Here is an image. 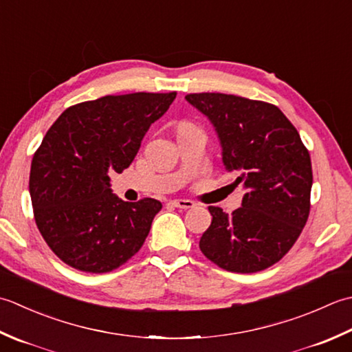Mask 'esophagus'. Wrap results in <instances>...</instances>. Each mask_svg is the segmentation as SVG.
Returning <instances> with one entry per match:
<instances>
[{"instance_id":"34e87169","label":"esophagus","mask_w":352,"mask_h":352,"mask_svg":"<svg viewBox=\"0 0 352 352\" xmlns=\"http://www.w3.org/2000/svg\"><path fill=\"white\" fill-rule=\"evenodd\" d=\"M170 204L176 208H181V210H190V208L195 206V202L188 199H175V200H171Z\"/></svg>"}]
</instances>
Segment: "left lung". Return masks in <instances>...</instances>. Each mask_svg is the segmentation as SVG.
Instances as JSON below:
<instances>
[{
  "label": "left lung",
  "instance_id": "obj_1",
  "mask_svg": "<svg viewBox=\"0 0 352 352\" xmlns=\"http://www.w3.org/2000/svg\"><path fill=\"white\" fill-rule=\"evenodd\" d=\"M186 102L211 121L225 170L246 190L231 216L210 206L212 221L199 241L219 267L254 274L278 263L295 245L310 214V153L275 104L202 92Z\"/></svg>",
  "mask_w": 352,
  "mask_h": 352
}]
</instances>
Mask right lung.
Masks as SVG:
<instances>
[{
	"instance_id": "add662e5",
	"label": "right lung",
	"mask_w": 352,
	"mask_h": 352,
	"mask_svg": "<svg viewBox=\"0 0 352 352\" xmlns=\"http://www.w3.org/2000/svg\"><path fill=\"white\" fill-rule=\"evenodd\" d=\"M176 92L106 96L71 106L54 121L30 168L34 220L50 249L82 272L104 274L144 245L162 204L124 202L111 190V171L131 166L148 127Z\"/></svg>"
}]
</instances>
